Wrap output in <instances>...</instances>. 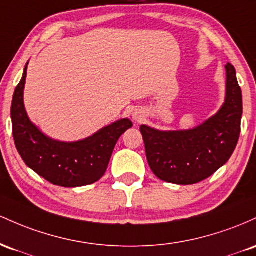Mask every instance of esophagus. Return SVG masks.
I'll list each match as a JSON object with an SVG mask.
<instances>
[{"label": "esophagus", "mask_w": 256, "mask_h": 256, "mask_svg": "<svg viewBox=\"0 0 256 256\" xmlns=\"http://www.w3.org/2000/svg\"><path fill=\"white\" fill-rule=\"evenodd\" d=\"M133 118L136 120H142V114H139V112H134L133 114Z\"/></svg>", "instance_id": "esophagus-1"}]
</instances>
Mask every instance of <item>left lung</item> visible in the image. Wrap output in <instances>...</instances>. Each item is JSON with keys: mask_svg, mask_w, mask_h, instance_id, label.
Here are the masks:
<instances>
[{"mask_svg": "<svg viewBox=\"0 0 256 256\" xmlns=\"http://www.w3.org/2000/svg\"><path fill=\"white\" fill-rule=\"evenodd\" d=\"M226 99L219 112L192 130L160 132L142 126L146 158L163 182L192 185L213 175L236 148L242 118V90L236 70L225 65Z\"/></svg>", "mask_w": 256, "mask_h": 256, "instance_id": "8db88e82", "label": "left lung"}]
</instances>
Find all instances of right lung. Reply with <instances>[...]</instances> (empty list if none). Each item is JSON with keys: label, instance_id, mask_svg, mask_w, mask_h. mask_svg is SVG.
Returning a JSON list of instances; mask_svg holds the SVG:
<instances>
[{"label": "right lung", "instance_id": "1", "mask_svg": "<svg viewBox=\"0 0 256 256\" xmlns=\"http://www.w3.org/2000/svg\"><path fill=\"white\" fill-rule=\"evenodd\" d=\"M25 80L26 66L14 90L10 108L14 142L25 164L47 182L62 188H80L98 182L108 169L117 140L133 123L128 118L117 120L81 142L52 140L28 120L22 102Z\"/></svg>", "mask_w": 256, "mask_h": 256}]
</instances>
